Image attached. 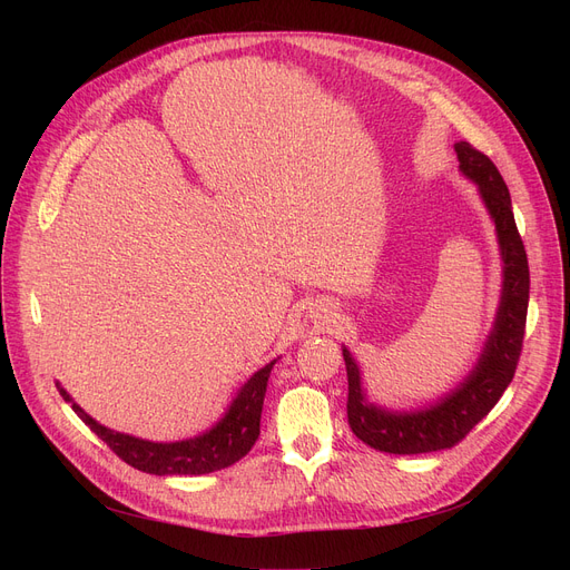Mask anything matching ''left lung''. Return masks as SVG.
Returning <instances> with one entry per match:
<instances>
[{
	"instance_id": "obj_1",
	"label": "left lung",
	"mask_w": 570,
	"mask_h": 570,
	"mask_svg": "<svg viewBox=\"0 0 570 570\" xmlns=\"http://www.w3.org/2000/svg\"><path fill=\"white\" fill-rule=\"evenodd\" d=\"M460 170L473 179L497 226L503 258V293L494 331L473 372L455 393L439 404L415 413H387L370 404L361 387V372L344 348L348 376V425L353 434L374 451L391 455H421L458 445L501 400L513 381L524 342L529 307V263L515 226L511 194L488 155L466 140L455 142Z\"/></svg>"
}]
</instances>
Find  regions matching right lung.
<instances>
[{
    "label": "right lung",
    "instance_id": "1",
    "mask_svg": "<svg viewBox=\"0 0 570 570\" xmlns=\"http://www.w3.org/2000/svg\"><path fill=\"white\" fill-rule=\"evenodd\" d=\"M275 361L258 370L237 393L222 421L200 436L175 441V443H153L129 434L112 432L97 421H92L71 397L65 387H59V395L82 417V423L92 430L110 451L131 464L138 471L155 475H203L219 469H226L243 460L261 434V411L267 387V376L273 372Z\"/></svg>",
    "mask_w": 570,
    "mask_h": 570
}]
</instances>
